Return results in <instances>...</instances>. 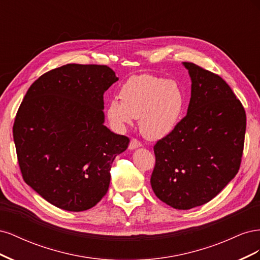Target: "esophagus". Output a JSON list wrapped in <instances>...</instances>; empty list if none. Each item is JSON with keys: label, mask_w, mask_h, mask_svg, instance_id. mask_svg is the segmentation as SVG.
Wrapping results in <instances>:
<instances>
[{"label": "esophagus", "mask_w": 260, "mask_h": 260, "mask_svg": "<svg viewBox=\"0 0 260 260\" xmlns=\"http://www.w3.org/2000/svg\"><path fill=\"white\" fill-rule=\"evenodd\" d=\"M141 146H142V143H141L139 140H137V139H131L130 144H129V148H130V149H136V148L141 147Z\"/></svg>", "instance_id": "esophagus-1"}]
</instances>
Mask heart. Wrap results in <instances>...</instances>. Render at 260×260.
Returning <instances> with one entry per match:
<instances>
[{
    "label": "heart",
    "instance_id": "b5f03b06",
    "mask_svg": "<svg viewBox=\"0 0 260 260\" xmlns=\"http://www.w3.org/2000/svg\"><path fill=\"white\" fill-rule=\"evenodd\" d=\"M120 98L109 101L107 119L116 131H124L139 118L140 130L157 140L174 131L183 114L184 93L174 80L152 75L133 76L120 90Z\"/></svg>",
    "mask_w": 260,
    "mask_h": 260
}]
</instances>
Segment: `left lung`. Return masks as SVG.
Masks as SVG:
<instances>
[{
  "mask_svg": "<svg viewBox=\"0 0 260 260\" xmlns=\"http://www.w3.org/2000/svg\"><path fill=\"white\" fill-rule=\"evenodd\" d=\"M186 116L154 145L155 195L176 209L204 205L238 174L246 130L241 102L221 77L193 62Z\"/></svg>",
  "mask_w": 260,
  "mask_h": 260,
  "instance_id": "1",
  "label": "left lung"
}]
</instances>
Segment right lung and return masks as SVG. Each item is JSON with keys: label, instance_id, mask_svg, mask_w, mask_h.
Masks as SVG:
<instances>
[{"label": "right lung", "instance_id": "1", "mask_svg": "<svg viewBox=\"0 0 260 260\" xmlns=\"http://www.w3.org/2000/svg\"><path fill=\"white\" fill-rule=\"evenodd\" d=\"M118 80L105 65L67 64L37 79L19 106L13 137L25 182L68 211L103 199L117 155L130 140L104 125V93Z\"/></svg>", "mask_w": 260, "mask_h": 260}]
</instances>
